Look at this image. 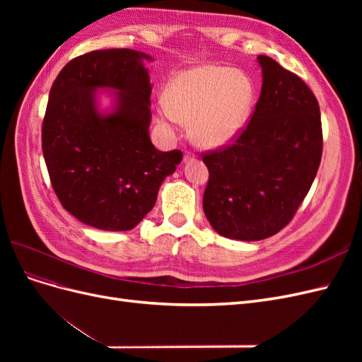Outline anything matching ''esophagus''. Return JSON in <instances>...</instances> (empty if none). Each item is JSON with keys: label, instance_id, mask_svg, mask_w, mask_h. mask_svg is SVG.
<instances>
[{"label": "esophagus", "instance_id": "1", "mask_svg": "<svg viewBox=\"0 0 362 362\" xmlns=\"http://www.w3.org/2000/svg\"><path fill=\"white\" fill-rule=\"evenodd\" d=\"M194 154H193V152H185V156H184V161L185 163H189V161H192V160H194Z\"/></svg>", "mask_w": 362, "mask_h": 362}]
</instances>
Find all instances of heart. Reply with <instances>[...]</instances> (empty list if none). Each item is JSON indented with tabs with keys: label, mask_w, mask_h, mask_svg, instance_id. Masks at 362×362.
<instances>
[{
	"label": "heart",
	"mask_w": 362,
	"mask_h": 362,
	"mask_svg": "<svg viewBox=\"0 0 362 362\" xmlns=\"http://www.w3.org/2000/svg\"><path fill=\"white\" fill-rule=\"evenodd\" d=\"M254 100L255 87L245 72L205 64L175 76L157 113L169 129L190 124L193 144L214 149L243 133Z\"/></svg>",
	"instance_id": "b5f03b06"
}]
</instances>
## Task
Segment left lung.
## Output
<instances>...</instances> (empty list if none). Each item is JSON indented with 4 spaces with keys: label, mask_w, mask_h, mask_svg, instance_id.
Here are the masks:
<instances>
[{
    "label": "left lung",
    "mask_w": 362,
    "mask_h": 362,
    "mask_svg": "<svg viewBox=\"0 0 362 362\" xmlns=\"http://www.w3.org/2000/svg\"><path fill=\"white\" fill-rule=\"evenodd\" d=\"M261 95L233 146L204 156V213L217 234L243 242L275 235L308 194L322 160L320 107L298 75L258 56Z\"/></svg>",
    "instance_id": "8db88e82"
}]
</instances>
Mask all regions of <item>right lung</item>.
<instances>
[{"mask_svg": "<svg viewBox=\"0 0 362 362\" xmlns=\"http://www.w3.org/2000/svg\"><path fill=\"white\" fill-rule=\"evenodd\" d=\"M136 49L92 51L71 60L52 83L42 151L63 208L103 231H129L154 208L160 185L182 160L149 139L151 90ZM105 93L111 104L104 107Z\"/></svg>", "mask_w": 362, "mask_h": 362, "instance_id": "1", "label": "right lung"}]
</instances>
